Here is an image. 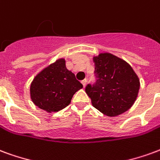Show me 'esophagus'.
I'll list each match as a JSON object with an SVG mask.
<instances>
[{
	"mask_svg": "<svg viewBox=\"0 0 160 160\" xmlns=\"http://www.w3.org/2000/svg\"><path fill=\"white\" fill-rule=\"evenodd\" d=\"M81 82H82V84L83 85V87H85V85H86V82H87V79H83V80H82Z\"/></svg>",
	"mask_w": 160,
	"mask_h": 160,
	"instance_id": "esophagus-1",
	"label": "esophagus"
}]
</instances>
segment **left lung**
<instances>
[{"mask_svg":"<svg viewBox=\"0 0 160 160\" xmlns=\"http://www.w3.org/2000/svg\"><path fill=\"white\" fill-rule=\"evenodd\" d=\"M97 80L85 91L93 107L109 117L125 112L135 103L140 88V80L132 67L123 59L110 53L94 57Z\"/></svg>","mask_w":160,"mask_h":160,"instance_id":"obj_1","label":"left lung"}]
</instances>
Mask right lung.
Wrapping results in <instances>:
<instances>
[{
  "label": "right lung",
  "instance_id": "obj_1",
  "mask_svg": "<svg viewBox=\"0 0 160 160\" xmlns=\"http://www.w3.org/2000/svg\"><path fill=\"white\" fill-rule=\"evenodd\" d=\"M82 88L74 73L67 70L65 59H59L42 70L31 82V101L47 112L66 107L76 92Z\"/></svg>",
  "mask_w": 160,
  "mask_h": 160
}]
</instances>
